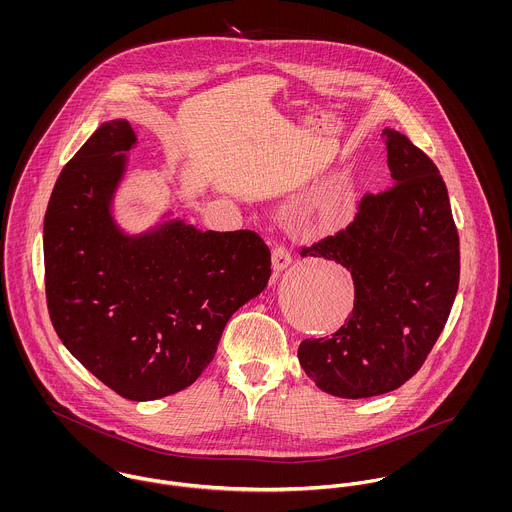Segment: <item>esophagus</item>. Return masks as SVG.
I'll return each instance as SVG.
<instances>
[{
	"label": "esophagus",
	"mask_w": 512,
	"mask_h": 512,
	"mask_svg": "<svg viewBox=\"0 0 512 512\" xmlns=\"http://www.w3.org/2000/svg\"><path fill=\"white\" fill-rule=\"evenodd\" d=\"M292 262L293 254L290 252V248H288V246L278 244V246L274 248V252H272V264H274V270H276V272H282V270H286Z\"/></svg>",
	"instance_id": "esophagus-1"
}]
</instances>
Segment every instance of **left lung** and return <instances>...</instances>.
<instances>
[{"mask_svg": "<svg viewBox=\"0 0 512 512\" xmlns=\"http://www.w3.org/2000/svg\"><path fill=\"white\" fill-rule=\"evenodd\" d=\"M392 187L365 195L355 220L301 256L351 272L355 307L329 339H305L299 365L327 394L370 398L400 388L424 365L459 286V236L434 161L384 128Z\"/></svg>", "mask_w": 512, "mask_h": 512, "instance_id": "8db88e82", "label": "left lung"}]
</instances>
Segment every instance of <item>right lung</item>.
Returning a JSON list of instances; mask_svg holds the SVG:
<instances>
[{"label": "right lung", "mask_w": 512, "mask_h": 512, "mask_svg": "<svg viewBox=\"0 0 512 512\" xmlns=\"http://www.w3.org/2000/svg\"><path fill=\"white\" fill-rule=\"evenodd\" d=\"M134 128L104 122L53 189L45 292L74 359L120 396L157 400L191 386L213 361L226 321L270 280L252 230H199L171 211L144 232L120 226L114 199L130 171Z\"/></svg>", "instance_id": "add662e5"}]
</instances>
